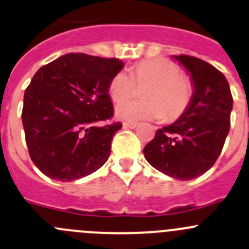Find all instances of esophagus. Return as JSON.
Masks as SVG:
<instances>
[{
  "instance_id": "esophagus-1",
  "label": "esophagus",
  "mask_w": 249,
  "mask_h": 249,
  "mask_svg": "<svg viewBox=\"0 0 249 249\" xmlns=\"http://www.w3.org/2000/svg\"><path fill=\"white\" fill-rule=\"evenodd\" d=\"M124 127H129V129H135V127L137 126V123H129V122H125L124 124Z\"/></svg>"
}]
</instances>
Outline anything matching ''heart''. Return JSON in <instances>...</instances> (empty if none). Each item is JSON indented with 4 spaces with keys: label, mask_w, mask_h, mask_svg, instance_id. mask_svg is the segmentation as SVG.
Listing matches in <instances>:
<instances>
[{
    "label": "heart",
    "mask_w": 249,
    "mask_h": 249,
    "mask_svg": "<svg viewBox=\"0 0 249 249\" xmlns=\"http://www.w3.org/2000/svg\"><path fill=\"white\" fill-rule=\"evenodd\" d=\"M131 74L120 71L110 79L108 93L114 102H121L134 92L136 83L147 85L142 101H125L117 107L118 118L123 120L161 119L175 122L182 117L194 95V86L181 74L176 63L165 58L142 60Z\"/></svg>",
    "instance_id": "1"
}]
</instances>
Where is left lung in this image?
Masks as SVG:
<instances>
[{"label": "left lung", "mask_w": 249, "mask_h": 249, "mask_svg": "<svg viewBox=\"0 0 249 249\" xmlns=\"http://www.w3.org/2000/svg\"><path fill=\"white\" fill-rule=\"evenodd\" d=\"M174 58L191 74L192 101L182 117L157 130L143 154L157 170L186 181L206 173L218 159L230 130L233 101L225 75L215 67L192 55Z\"/></svg>", "instance_id": "1"}]
</instances>
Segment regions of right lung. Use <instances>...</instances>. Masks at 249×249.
I'll use <instances>...</instances> for the list:
<instances>
[{"label":"right lung","instance_id":"1","mask_svg":"<svg viewBox=\"0 0 249 249\" xmlns=\"http://www.w3.org/2000/svg\"><path fill=\"white\" fill-rule=\"evenodd\" d=\"M123 67L117 58L68 53L36 71L21 120L31 160L46 176L78 180L107 161L123 126L103 124L114 114L108 85Z\"/></svg>","mask_w":249,"mask_h":249}]
</instances>
